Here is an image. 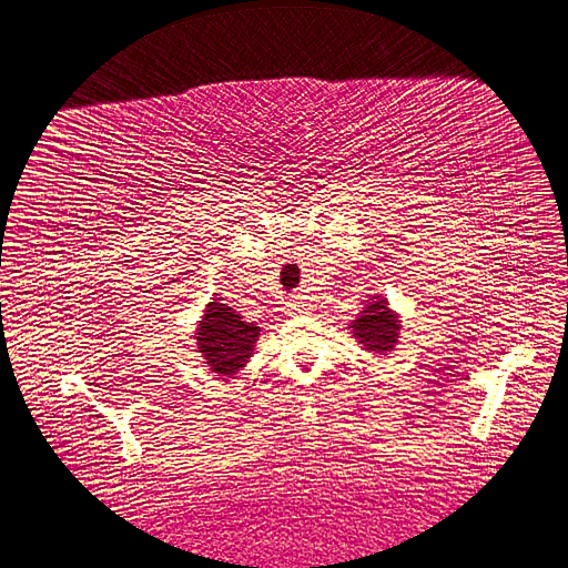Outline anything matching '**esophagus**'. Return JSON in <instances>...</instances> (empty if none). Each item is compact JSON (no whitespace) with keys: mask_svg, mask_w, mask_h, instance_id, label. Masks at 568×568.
<instances>
[{"mask_svg":"<svg viewBox=\"0 0 568 568\" xmlns=\"http://www.w3.org/2000/svg\"><path fill=\"white\" fill-rule=\"evenodd\" d=\"M287 314H306V302L304 297L295 295L290 302H287Z\"/></svg>","mask_w":568,"mask_h":568,"instance_id":"1","label":"esophagus"}]
</instances>
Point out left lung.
Returning <instances> with one entry per match:
<instances>
[{"label":"left lung","mask_w":568,"mask_h":568,"mask_svg":"<svg viewBox=\"0 0 568 568\" xmlns=\"http://www.w3.org/2000/svg\"><path fill=\"white\" fill-rule=\"evenodd\" d=\"M354 335L373 354H387L394 349L398 339L400 325L394 311H389L387 300H377L361 311V316L354 321Z\"/></svg>","instance_id":"1"}]
</instances>
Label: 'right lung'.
Listing matches in <instances>:
<instances>
[{
  "label": "right lung",
  "instance_id": "1",
  "mask_svg": "<svg viewBox=\"0 0 568 568\" xmlns=\"http://www.w3.org/2000/svg\"><path fill=\"white\" fill-rule=\"evenodd\" d=\"M260 337V327L245 323L241 314L226 304L210 302L203 321L195 333L197 349L210 363L212 373L231 377L243 368L252 356L254 342Z\"/></svg>",
  "mask_w": 568,
  "mask_h": 568
}]
</instances>
